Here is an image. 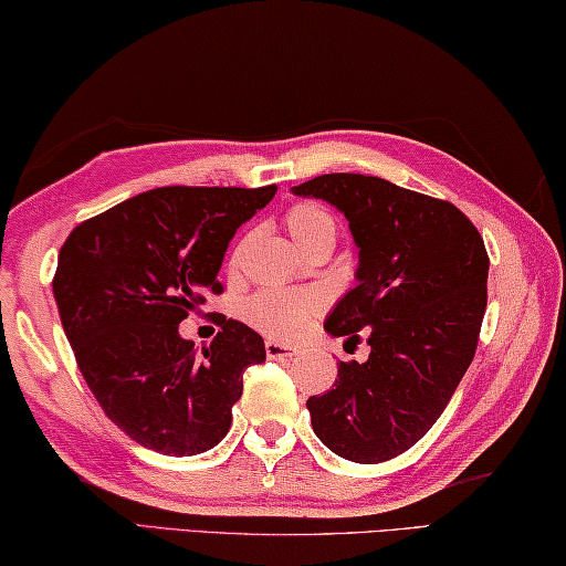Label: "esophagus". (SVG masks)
Masks as SVG:
<instances>
[{
	"mask_svg": "<svg viewBox=\"0 0 566 566\" xmlns=\"http://www.w3.org/2000/svg\"><path fill=\"white\" fill-rule=\"evenodd\" d=\"M265 356L273 358V360L293 358V356H298V348L285 346V344H277V340H265Z\"/></svg>",
	"mask_w": 566,
	"mask_h": 566,
	"instance_id": "34e87169",
	"label": "esophagus"
}]
</instances>
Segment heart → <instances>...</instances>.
Wrapping results in <instances>:
<instances>
[{
  "label": "heart",
  "instance_id": "b5f03b06",
  "mask_svg": "<svg viewBox=\"0 0 566 566\" xmlns=\"http://www.w3.org/2000/svg\"><path fill=\"white\" fill-rule=\"evenodd\" d=\"M285 228L305 253L318 245L336 243L338 228L331 212L316 202H298L285 212ZM323 301L316 293L293 291H261L245 301V321L265 336L277 340H295L311 328Z\"/></svg>",
  "mask_w": 566,
  "mask_h": 566
}]
</instances>
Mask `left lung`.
<instances>
[{"label":"left lung","instance_id":"1","mask_svg":"<svg viewBox=\"0 0 566 566\" xmlns=\"http://www.w3.org/2000/svg\"><path fill=\"white\" fill-rule=\"evenodd\" d=\"M295 196L344 212L358 245L356 289L326 318L331 336L358 340L366 364H338L331 391L305 406L316 437L356 464L411 449L437 423L476 354L489 255L447 200L356 172L318 175Z\"/></svg>","mask_w":566,"mask_h":566}]
</instances>
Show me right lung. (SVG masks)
<instances>
[{"instance_id": "add662e5", "label": "right lung", "mask_w": 566, "mask_h": 566, "mask_svg": "<svg viewBox=\"0 0 566 566\" xmlns=\"http://www.w3.org/2000/svg\"><path fill=\"white\" fill-rule=\"evenodd\" d=\"M265 188H157L80 222L64 240L52 289L74 358L107 419L165 457L222 441L243 370L263 338L222 318L202 354L180 321L222 293L230 238L275 196Z\"/></svg>"}]
</instances>
